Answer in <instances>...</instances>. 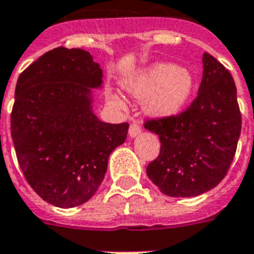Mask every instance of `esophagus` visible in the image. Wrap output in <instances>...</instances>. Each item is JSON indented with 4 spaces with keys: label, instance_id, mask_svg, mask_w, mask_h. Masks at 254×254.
Here are the masks:
<instances>
[{
    "label": "esophagus",
    "instance_id": "esophagus-1",
    "mask_svg": "<svg viewBox=\"0 0 254 254\" xmlns=\"http://www.w3.org/2000/svg\"><path fill=\"white\" fill-rule=\"evenodd\" d=\"M141 125L140 124H137V122H133V124H130V127H129V136L130 137H136V136H138L140 133H141Z\"/></svg>",
    "mask_w": 254,
    "mask_h": 254
}]
</instances>
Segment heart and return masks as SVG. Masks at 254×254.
Returning <instances> with one entry per match:
<instances>
[{"label":"heart","mask_w":254,"mask_h":254,"mask_svg":"<svg viewBox=\"0 0 254 254\" xmlns=\"http://www.w3.org/2000/svg\"><path fill=\"white\" fill-rule=\"evenodd\" d=\"M127 87L137 99H147L149 114L169 117L187 105L193 91V77L174 64H154L138 73Z\"/></svg>","instance_id":"b5f03b06"}]
</instances>
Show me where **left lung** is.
I'll use <instances>...</instances> for the list:
<instances>
[{
    "label": "left lung",
    "mask_w": 254,
    "mask_h": 254,
    "mask_svg": "<svg viewBox=\"0 0 254 254\" xmlns=\"http://www.w3.org/2000/svg\"><path fill=\"white\" fill-rule=\"evenodd\" d=\"M202 67L198 94L185 110L144 122L162 144L147 176L170 197L211 190L226 177L237 151L242 120L234 78L208 53Z\"/></svg>",
    "instance_id": "1"
}]
</instances>
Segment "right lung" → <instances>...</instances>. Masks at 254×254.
I'll return each instance as SVG.
<instances>
[{
	"mask_svg": "<svg viewBox=\"0 0 254 254\" xmlns=\"http://www.w3.org/2000/svg\"><path fill=\"white\" fill-rule=\"evenodd\" d=\"M102 69L81 49L45 53L17 78L10 134L30 187L60 208L81 205L105 178L109 156L127 138L129 124L99 121L91 88Z\"/></svg>",
	"mask_w": 254,
	"mask_h": 254,
	"instance_id": "add662e5",
	"label": "right lung"
}]
</instances>
